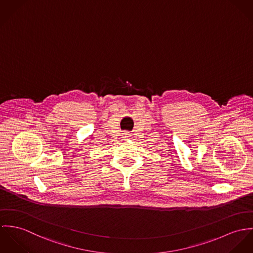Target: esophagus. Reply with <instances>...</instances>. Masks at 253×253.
I'll list each match as a JSON object with an SVG mask.
<instances>
[{
  "label": "esophagus",
  "mask_w": 253,
  "mask_h": 253,
  "mask_svg": "<svg viewBox=\"0 0 253 253\" xmlns=\"http://www.w3.org/2000/svg\"><path fill=\"white\" fill-rule=\"evenodd\" d=\"M125 140H129V138H130V136H129V134H124V137H123Z\"/></svg>",
  "instance_id": "34e87169"
}]
</instances>
